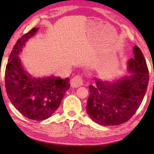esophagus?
Returning a JSON list of instances; mask_svg holds the SVG:
<instances>
[{"instance_id": "obj_1", "label": "esophagus", "mask_w": 154, "mask_h": 154, "mask_svg": "<svg viewBox=\"0 0 154 154\" xmlns=\"http://www.w3.org/2000/svg\"><path fill=\"white\" fill-rule=\"evenodd\" d=\"M83 83V80L81 75H76L71 79V85L72 88H78L82 85Z\"/></svg>"}]
</instances>
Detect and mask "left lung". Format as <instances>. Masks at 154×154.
Listing matches in <instances>:
<instances>
[{
    "label": "left lung",
    "instance_id": "left-lung-1",
    "mask_svg": "<svg viewBox=\"0 0 154 154\" xmlns=\"http://www.w3.org/2000/svg\"><path fill=\"white\" fill-rule=\"evenodd\" d=\"M134 58L128 61V72L113 82L95 79L89 86L86 110L92 120L101 126H118L134 116L141 104L149 83V71L139 48H133Z\"/></svg>",
    "mask_w": 154,
    "mask_h": 154
}]
</instances>
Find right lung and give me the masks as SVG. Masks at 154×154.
I'll use <instances>...</instances> for the list:
<instances>
[{"instance_id": "add662e5", "label": "right lung", "mask_w": 154, "mask_h": 154, "mask_svg": "<svg viewBox=\"0 0 154 154\" xmlns=\"http://www.w3.org/2000/svg\"><path fill=\"white\" fill-rule=\"evenodd\" d=\"M38 30L33 28L17 41L9 55L5 76L6 92L12 105L26 118L35 121L52 116L70 88L69 78L62 79L54 75L36 78L23 68L18 55Z\"/></svg>"}]
</instances>
